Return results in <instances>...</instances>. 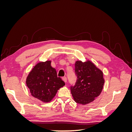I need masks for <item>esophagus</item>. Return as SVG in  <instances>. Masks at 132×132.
<instances>
[{"instance_id":"obj_1","label":"esophagus","mask_w":132,"mask_h":132,"mask_svg":"<svg viewBox=\"0 0 132 132\" xmlns=\"http://www.w3.org/2000/svg\"><path fill=\"white\" fill-rule=\"evenodd\" d=\"M62 79H63V80L65 82H67V78L66 77H63V78H62Z\"/></svg>"}]
</instances>
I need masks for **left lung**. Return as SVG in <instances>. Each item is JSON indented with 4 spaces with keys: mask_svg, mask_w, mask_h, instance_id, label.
<instances>
[{
    "mask_svg": "<svg viewBox=\"0 0 132 132\" xmlns=\"http://www.w3.org/2000/svg\"><path fill=\"white\" fill-rule=\"evenodd\" d=\"M77 81L70 86L74 101L79 104L86 105L93 102L102 92L105 80L102 71L90 61L75 64Z\"/></svg>",
    "mask_w": 132,
    "mask_h": 132,
    "instance_id": "8db88e82",
    "label": "left lung"
}]
</instances>
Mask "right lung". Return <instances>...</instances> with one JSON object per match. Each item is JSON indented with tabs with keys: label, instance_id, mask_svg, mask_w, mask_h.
<instances>
[{
	"label": "right lung",
	"instance_id": "add662e5",
	"mask_svg": "<svg viewBox=\"0 0 132 132\" xmlns=\"http://www.w3.org/2000/svg\"><path fill=\"white\" fill-rule=\"evenodd\" d=\"M51 63V61L37 63L26 79V85L32 96L43 102H50L57 91L65 85Z\"/></svg>",
	"mask_w": 132,
	"mask_h": 132
}]
</instances>
